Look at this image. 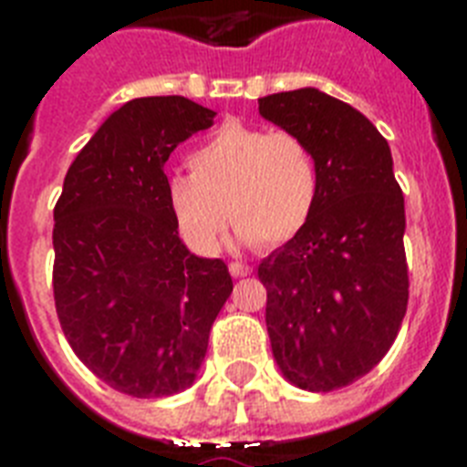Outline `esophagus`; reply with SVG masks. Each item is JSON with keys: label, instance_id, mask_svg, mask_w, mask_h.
I'll return each mask as SVG.
<instances>
[{"label": "esophagus", "instance_id": "1", "mask_svg": "<svg viewBox=\"0 0 467 467\" xmlns=\"http://www.w3.org/2000/svg\"><path fill=\"white\" fill-rule=\"evenodd\" d=\"M229 271H231V275H234V278H245V275L253 274V269H250V266H247V264H243V262H231Z\"/></svg>", "mask_w": 467, "mask_h": 467}]
</instances>
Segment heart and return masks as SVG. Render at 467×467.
<instances>
[{"mask_svg":"<svg viewBox=\"0 0 467 467\" xmlns=\"http://www.w3.org/2000/svg\"><path fill=\"white\" fill-rule=\"evenodd\" d=\"M189 175L166 182L168 208L184 241L217 253L234 217L243 243L278 245L296 236L317 201V166L290 130L222 123L189 156Z\"/></svg>","mask_w":467,"mask_h":467,"instance_id":"b5f03b06","label":"heart"}]
</instances>
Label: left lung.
<instances>
[{
    "mask_svg": "<svg viewBox=\"0 0 467 467\" xmlns=\"http://www.w3.org/2000/svg\"><path fill=\"white\" fill-rule=\"evenodd\" d=\"M259 114L308 144L320 180L306 226L257 269L271 350L287 381L329 393L372 372L407 313L402 189L386 138L332 95H266Z\"/></svg>",
    "mask_w": 467,
    "mask_h": 467,
    "instance_id": "8db88e82",
    "label": "left lung"
}]
</instances>
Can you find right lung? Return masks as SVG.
Returning <instances> with one entry per match:
<instances>
[{"mask_svg": "<svg viewBox=\"0 0 467 467\" xmlns=\"http://www.w3.org/2000/svg\"><path fill=\"white\" fill-rule=\"evenodd\" d=\"M214 111L182 95L119 107L77 154L53 210V296L81 362L119 393L168 398L196 381L234 283L189 253L163 172Z\"/></svg>", "mask_w": 467, "mask_h": 467, "instance_id": "1", "label": "right lung"}]
</instances>
